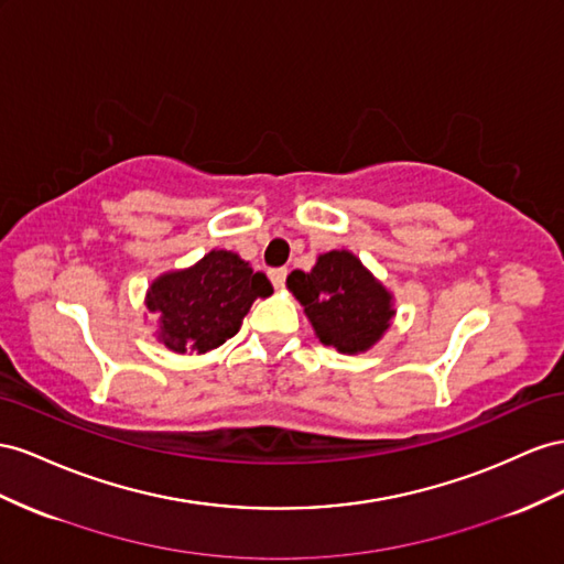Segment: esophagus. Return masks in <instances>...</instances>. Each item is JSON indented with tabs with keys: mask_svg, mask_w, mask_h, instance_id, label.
I'll list each match as a JSON object with an SVG mask.
<instances>
[{
	"mask_svg": "<svg viewBox=\"0 0 564 564\" xmlns=\"http://www.w3.org/2000/svg\"><path fill=\"white\" fill-rule=\"evenodd\" d=\"M268 278H270L272 284H275V289H282V286H284V280H286V268H272V270L268 272Z\"/></svg>",
	"mask_w": 564,
	"mask_h": 564,
	"instance_id": "esophagus-1",
	"label": "esophagus"
}]
</instances>
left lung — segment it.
<instances>
[{
  "label": "left lung",
  "mask_w": 564,
  "mask_h": 564,
  "mask_svg": "<svg viewBox=\"0 0 564 564\" xmlns=\"http://www.w3.org/2000/svg\"><path fill=\"white\" fill-rule=\"evenodd\" d=\"M286 286L311 319L315 337L348 356L382 339L395 313L389 289L346 249L319 253L313 270H294Z\"/></svg>",
  "instance_id": "1"
}]
</instances>
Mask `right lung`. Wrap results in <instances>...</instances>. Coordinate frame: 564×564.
<instances>
[{"mask_svg": "<svg viewBox=\"0 0 564 564\" xmlns=\"http://www.w3.org/2000/svg\"><path fill=\"white\" fill-rule=\"evenodd\" d=\"M272 284L232 251L213 249L199 263L163 272L151 282L147 308L156 313V337L175 354H206L239 332L251 303Z\"/></svg>", "mask_w": 564, "mask_h": 564, "instance_id": "obj_1", "label": "right lung"}]
</instances>
